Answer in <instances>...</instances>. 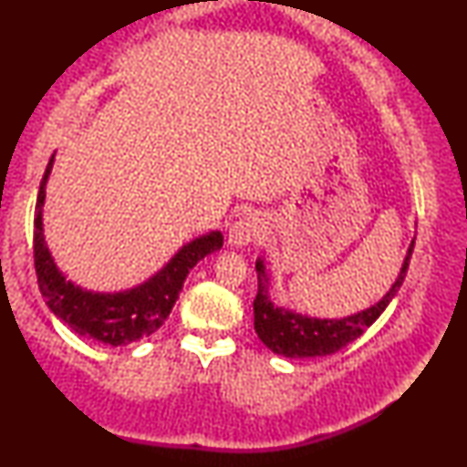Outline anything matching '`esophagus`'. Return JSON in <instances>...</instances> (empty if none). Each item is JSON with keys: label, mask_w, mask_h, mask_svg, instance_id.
I'll use <instances>...</instances> for the list:
<instances>
[{"label": "esophagus", "mask_w": 467, "mask_h": 467, "mask_svg": "<svg viewBox=\"0 0 467 467\" xmlns=\"http://www.w3.org/2000/svg\"><path fill=\"white\" fill-rule=\"evenodd\" d=\"M267 234L265 219L257 213H246L229 227L227 242L232 246H246L251 242H261Z\"/></svg>", "instance_id": "obj_1"}]
</instances>
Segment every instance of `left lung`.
I'll return each instance as SVG.
<instances>
[{"instance_id": "1", "label": "left lung", "mask_w": 467, "mask_h": 467, "mask_svg": "<svg viewBox=\"0 0 467 467\" xmlns=\"http://www.w3.org/2000/svg\"><path fill=\"white\" fill-rule=\"evenodd\" d=\"M414 240L408 246L404 265H401L400 276L395 280L387 296L374 304L372 308L357 312V315L344 318H310L306 315H297L286 308H278L267 296V274L264 259H257V274H259V291L253 302L254 310V331H257L259 340L265 344L272 353L283 357H323L337 353V350L355 342L376 318H379L389 302L398 296L401 283H404L408 264L412 257Z\"/></svg>"}]
</instances>
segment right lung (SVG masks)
<instances>
[{"mask_svg":"<svg viewBox=\"0 0 467 467\" xmlns=\"http://www.w3.org/2000/svg\"><path fill=\"white\" fill-rule=\"evenodd\" d=\"M53 161L55 155L50 157L47 171L42 176L34 216V264L37 286H40L50 312L69 325L74 334L87 337V340L108 344V347H125V344L155 334L170 317L193 265L223 246V234L210 232L184 244L163 270H159L155 276L130 291L93 293L80 289L59 272L55 259L50 257L47 242H44L42 206Z\"/></svg>","mask_w":467,"mask_h":467,"instance_id":"1","label":"right lung"}]
</instances>
